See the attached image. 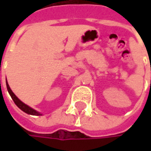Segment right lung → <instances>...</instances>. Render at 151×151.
I'll return each instance as SVG.
<instances>
[{
	"label": "right lung",
	"mask_w": 151,
	"mask_h": 151,
	"mask_svg": "<svg viewBox=\"0 0 151 151\" xmlns=\"http://www.w3.org/2000/svg\"><path fill=\"white\" fill-rule=\"evenodd\" d=\"M6 87H7V91H8L9 94H10V96H12V100L15 102V104L17 106V107L20 108L21 110H22L24 113H27V114H31V115H36V116H39V115H42L40 113H38L37 111H35L34 109H32L30 107H28L27 105H26L25 103H23L22 101H21L17 96L15 95L14 93L11 90V88H10V86H9L8 83H7V81H6Z\"/></svg>",
	"instance_id": "obj_1"
}]
</instances>
